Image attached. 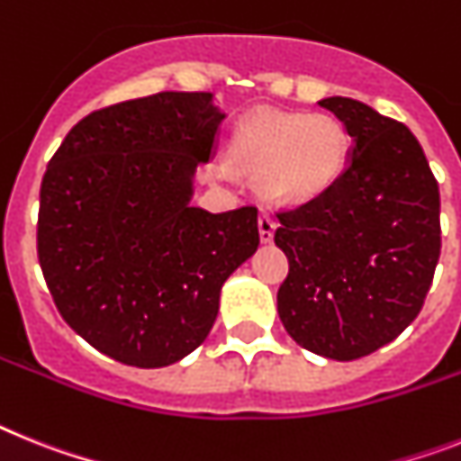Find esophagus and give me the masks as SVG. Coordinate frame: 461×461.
<instances>
[{"mask_svg":"<svg viewBox=\"0 0 461 461\" xmlns=\"http://www.w3.org/2000/svg\"><path fill=\"white\" fill-rule=\"evenodd\" d=\"M258 227H260V239L262 243H269L274 239V231H276V220H274L272 212L262 211L260 220H258Z\"/></svg>","mask_w":461,"mask_h":461,"instance_id":"obj_1","label":"esophagus"}]
</instances>
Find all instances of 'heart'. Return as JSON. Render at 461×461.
<instances>
[{
	"instance_id": "heart-1",
	"label": "heart",
	"mask_w": 461,
	"mask_h": 461,
	"mask_svg": "<svg viewBox=\"0 0 461 461\" xmlns=\"http://www.w3.org/2000/svg\"><path fill=\"white\" fill-rule=\"evenodd\" d=\"M351 140L332 114L262 110L231 140V158L262 171V187L278 203H307L326 194L349 164Z\"/></svg>"
}]
</instances>
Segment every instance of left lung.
<instances>
[{
	"label": "left lung",
	"instance_id": "1",
	"mask_svg": "<svg viewBox=\"0 0 461 461\" xmlns=\"http://www.w3.org/2000/svg\"><path fill=\"white\" fill-rule=\"evenodd\" d=\"M319 105L354 145L326 194L278 212L274 241L290 265L278 316L304 349L354 361L420 314L440 255V194L405 123L342 95Z\"/></svg>",
	"mask_w": 461,
	"mask_h": 461
}]
</instances>
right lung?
Masks as SVG:
<instances>
[{
  "label": "right lung",
  "instance_id": "right-lung-1",
  "mask_svg": "<svg viewBox=\"0 0 461 461\" xmlns=\"http://www.w3.org/2000/svg\"><path fill=\"white\" fill-rule=\"evenodd\" d=\"M222 119L212 93L126 100L81 119L49 161L41 272L68 326L114 361L164 368L192 354L222 284L258 250V208L192 206Z\"/></svg>",
  "mask_w": 461,
  "mask_h": 461
}]
</instances>
